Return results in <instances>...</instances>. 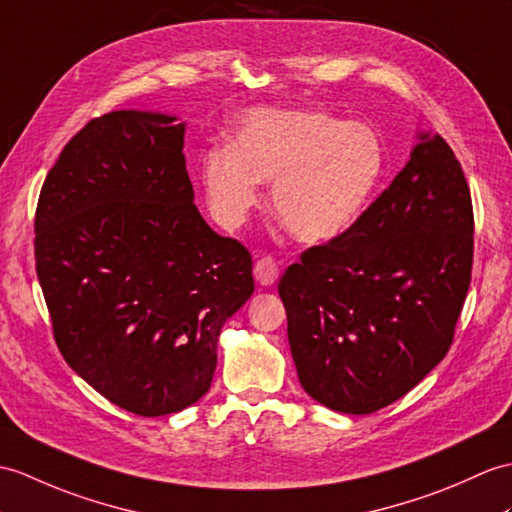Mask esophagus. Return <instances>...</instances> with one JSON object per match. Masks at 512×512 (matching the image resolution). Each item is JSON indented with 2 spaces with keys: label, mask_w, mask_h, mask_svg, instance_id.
<instances>
[{
  "label": "esophagus",
  "mask_w": 512,
  "mask_h": 512,
  "mask_svg": "<svg viewBox=\"0 0 512 512\" xmlns=\"http://www.w3.org/2000/svg\"><path fill=\"white\" fill-rule=\"evenodd\" d=\"M253 275L259 285H272L279 279V264L272 257H261L253 268Z\"/></svg>",
  "instance_id": "1"
}]
</instances>
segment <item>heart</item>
<instances>
[{
    "instance_id": "1",
    "label": "heart",
    "mask_w": 512,
    "mask_h": 512,
    "mask_svg": "<svg viewBox=\"0 0 512 512\" xmlns=\"http://www.w3.org/2000/svg\"><path fill=\"white\" fill-rule=\"evenodd\" d=\"M386 170L375 128L325 109H255L231 146H211L200 159L202 185L216 218L237 227L272 181L277 222L303 244H327L362 218Z\"/></svg>"
}]
</instances>
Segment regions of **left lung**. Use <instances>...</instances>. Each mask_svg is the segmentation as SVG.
Listing matches in <instances>:
<instances>
[{
    "instance_id": "1",
    "label": "left lung",
    "mask_w": 512,
    "mask_h": 512,
    "mask_svg": "<svg viewBox=\"0 0 512 512\" xmlns=\"http://www.w3.org/2000/svg\"><path fill=\"white\" fill-rule=\"evenodd\" d=\"M395 181L334 242L279 281L303 390L329 410L371 414L441 362L467 299L473 207L441 135L419 133Z\"/></svg>"
}]
</instances>
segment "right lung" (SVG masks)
<instances>
[{"label":"right lung","mask_w":512,"mask_h":512,"mask_svg":"<svg viewBox=\"0 0 512 512\" xmlns=\"http://www.w3.org/2000/svg\"><path fill=\"white\" fill-rule=\"evenodd\" d=\"M185 122L152 111L91 120L47 172L34 257L65 362L139 417L211 388L224 323L255 290L251 253L194 205Z\"/></svg>","instance_id":"right-lung-1"}]
</instances>
